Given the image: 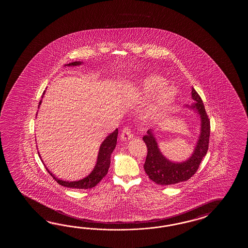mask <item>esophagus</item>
Masks as SVG:
<instances>
[{
  "instance_id": "esophagus-1",
  "label": "esophagus",
  "mask_w": 248,
  "mask_h": 248,
  "mask_svg": "<svg viewBox=\"0 0 248 248\" xmlns=\"http://www.w3.org/2000/svg\"><path fill=\"white\" fill-rule=\"evenodd\" d=\"M133 137H134V135L132 133L130 126H126L125 127H123L122 133H121V139L122 140H123V141H128V140H130L131 138H133Z\"/></svg>"
}]
</instances>
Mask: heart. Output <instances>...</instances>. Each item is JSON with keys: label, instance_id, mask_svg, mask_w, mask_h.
I'll list each match as a JSON object with an SVG mask.
<instances>
[{"label": "heart", "instance_id": "obj_1", "mask_svg": "<svg viewBox=\"0 0 248 248\" xmlns=\"http://www.w3.org/2000/svg\"><path fill=\"white\" fill-rule=\"evenodd\" d=\"M168 83V81L166 79L158 76V75H153L144 79V88L147 91L148 93L154 94L156 93L158 90L162 89ZM176 95V91L174 89L169 88L168 90L163 91L158 98V104L157 106L155 107V112L158 111L159 113H162L164 111H167L169 106L173 103V101L175 98Z\"/></svg>", "mask_w": 248, "mask_h": 248}]
</instances>
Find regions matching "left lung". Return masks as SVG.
<instances>
[{
    "instance_id": "obj_1",
    "label": "left lung",
    "mask_w": 248,
    "mask_h": 248,
    "mask_svg": "<svg viewBox=\"0 0 248 248\" xmlns=\"http://www.w3.org/2000/svg\"><path fill=\"white\" fill-rule=\"evenodd\" d=\"M191 95L196 103L190 107L196 109L201 115V134L195 151L188 160L182 163L169 161L159 152L158 144L152 132L148 130L147 135L142 137L143 142L147 146V156L143 168L149 178L158 185H175L190 179L200 168L202 158L207 153L210 137V120L201 95L193 88Z\"/></svg>"
}]
</instances>
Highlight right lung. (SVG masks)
Listing matches in <instances>:
<instances>
[{
	"mask_svg": "<svg viewBox=\"0 0 248 248\" xmlns=\"http://www.w3.org/2000/svg\"><path fill=\"white\" fill-rule=\"evenodd\" d=\"M81 62L76 61V62L68 63L67 65L69 66L70 65H78ZM41 103H42V100L40 101L39 106L41 105ZM117 137H118V129L110 134L108 137H106V140L102 142L95 169L90 173V174H89L87 177H85L84 179L75 181V182L61 181V180L58 179L57 177H55L54 174H51L47 170V169H46L48 174L52 176L53 179H55V181L58 183V185L67 187V188L91 189V188L95 187V185H97L108 173V169L110 168V163H111V154L116 146Z\"/></svg>",
	"mask_w": 248,
	"mask_h": 248,
	"instance_id": "add662e5",
	"label": "right lung"
}]
</instances>
